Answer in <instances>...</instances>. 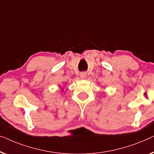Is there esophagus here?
<instances>
[{
  "label": "esophagus",
  "mask_w": 154,
  "mask_h": 154,
  "mask_svg": "<svg viewBox=\"0 0 154 154\" xmlns=\"http://www.w3.org/2000/svg\"><path fill=\"white\" fill-rule=\"evenodd\" d=\"M80 77L82 78V79H84V78L86 77V73L84 72H82L80 74Z\"/></svg>",
  "instance_id": "obj_1"
}]
</instances>
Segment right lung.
<instances>
[{"instance_id":"1","label":"right lung","mask_w":154,"mask_h":154,"mask_svg":"<svg viewBox=\"0 0 154 154\" xmlns=\"http://www.w3.org/2000/svg\"><path fill=\"white\" fill-rule=\"evenodd\" d=\"M61 91H63V88H61Z\"/></svg>"}]
</instances>
